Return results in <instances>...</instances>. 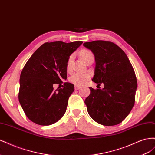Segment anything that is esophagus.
Returning a JSON list of instances; mask_svg holds the SVG:
<instances>
[{
  "label": "esophagus",
  "mask_w": 155,
  "mask_h": 155,
  "mask_svg": "<svg viewBox=\"0 0 155 155\" xmlns=\"http://www.w3.org/2000/svg\"><path fill=\"white\" fill-rule=\"evenodd\" d=\"M81 87H80V86H78V85H76L75 86V89H76V90H79V88H81Z\"/></svg>",
  "instance_id": "esophagus-1"
}]
</instances>
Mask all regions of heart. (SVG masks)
<instances>
[{
    "label": "heart",
    "instance_id": "b5f03b06",
    "mask_svg": "<svg viewBox=\"0 0 155 155\" xmlns=\"http://www.w3.org/2000/svg\"><path fill=\"white\" fill-rule=\"evenodd\" d=\"M80 56L83 60L86 62L87 59H88L91 57H92L94 55L91 51L88 50H83L80 52ZM72 60L73 56L70 55L68 59L67 64L68 70H70V68H71ZM89 78H90V75L87 73H75L70 78V81L76 85H81L86 83Z\"/></svg>",
    "mask_w": 155,
    "mask_h": 155
}]
</instances>
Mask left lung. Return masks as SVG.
<instances>
[{
	"mask_svg": "<svg viewBox=\"0 0 155 155\" xmlns=\"http://www.w3.org/2000/svg\"><path fill=\"white\" fill-rule=\"evenodd\" d=\"M83 46L95 57L92 81L104 84L102 89L89 87L91 94L85 100L87 111L98 124L118 125L129 115L134 104L137 80L132 64L124 51L112 42L94 41Z\"/></svg>",
	"mask_w": 155,
	"mask_h": 155,
	"instance_id": "1",
	"label": "left lung"
}]
</instances>
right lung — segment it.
<instances>
[{
  "label": "right lung",
  "mask_w": 155,
  "mask_h": 155,
  "mask_svg": "<svg viewBox=\"0 0 155 155\" xmlns=\"http://www.w3.org/2000/svg\"><path fill=\"white\" fill-rule=\"evenodd\" d=\"M82 43V41L45 43L25 65L20 76L18 101L33 122L50 125L64 114L74 86L66 82L63 88L54 90L53 85L66 80L68 59Z\"/></svg>",
  "instance_id": "right-lung-1"
}]
</instances>
